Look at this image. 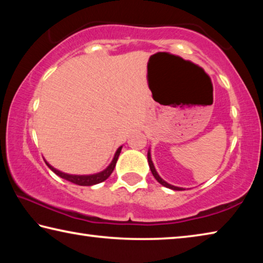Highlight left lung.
<instances>
[{
    "label": "left lung",
    "instance_id": "8db88e82",
    "mask_svg": "<svg viewBox=\"0 0 263 263\" xmlns=\"http://www.w3.org/2000/svg\"><path fill=\"white\" fill-rule=\"evenodd\" d=\"M147 160H148V164H149L151 172H152V174H153V176L155 177V180H157L160 184H162L163 186H166V188L173 189V190H183V188H180V186H175V185H172V184L167 183L166 181H163V180L161 179V177L159 176V174H158L157 171H155V168H154V164H153L152 159H151V152H149V151H148V153H147Z\"/></svg>",
    "mask_w": 263,
    "mask_h": 263
}]
</instances>
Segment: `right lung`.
<instances>
[{
  "mask_svg": "<svg viewBox=\"0 0 263 263\" xmlns=\"http://www.w3.org/2000/svg\"><path fill=\"white\" fill-rule=\"evenodd\" d=\"M122 147H123V146H121V147L117 149V152L115 153V157L112 159V161H111V163L104 169V171L97 173V174H92V175H70V174H66V173H62L60 171H58V169L53 168L47 161H45V162L52 172H54L58 176L62 177V179L67 180L69 182H72V183H75L78 185H94V184L101 183V182L105 181L111 175V173H112L114 169H115L116 162H117L119 154H121Z\"/></svg>",
  "mask_w": 263,
  "mask_h": 263,
  "instance_id": "1",
  "label": "right lung"
}]
</instances>
